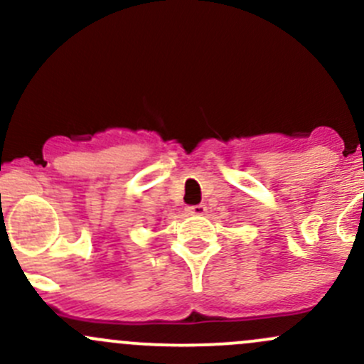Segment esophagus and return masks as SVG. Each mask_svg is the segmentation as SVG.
Segmentation results:
<instances>
[{"instance_id": "1", "label": "esophagus", "mask_w": 364, "mask_h": 364, "mask_svg": "<svg viewBox=\"0 0 364 364\" xmlns=\"http://www.w3.org/2000/svg\"><path fill=\"white\" fill-rule=\"evenodd\" d=\"M186 213L192 214V216H198V214L205 213V205L197 204V205H186Z\"/></svg>"}]
</instances>
